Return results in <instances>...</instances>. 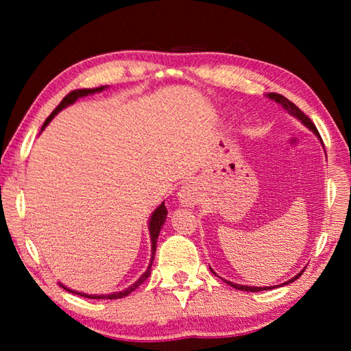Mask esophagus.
Here are the masks:
<instances>
[{
    "label": "esophagus",
    "mask_w": 351,
    "mask_h": 351,
    "mask_svg": "<svg viewBox=\"0 0 351 351\" xmlns=\"http://www.w3.org/2000/svg\"><path fill=\"white\" fill-rule=\"evenodd\" d=\"M198 187L193 182H184L178 192V201L184 207H192L198 203Z\"/></svg>",
    "instance_id": "34e87169"
}]
</instances>
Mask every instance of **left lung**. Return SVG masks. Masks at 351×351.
<instances>
[{
    "label": "left lung",
    "instance_id": "obj_1",
    "mask_svg": "<svg viewBox=\"0 0 351 351\" xmlns=\"http://www.w3.org/2000/svg\"><path fill=\"white\" fill-rule=\"evenodd\" d=\"M266 97L268 99H271V100H274L276 104H278L282 106V108L288 112V114H291L293 117H295V119H299V121L304 123V125L306 127V128H310L311 132L317 136V138L320 139V134H319V132H317V128H316V125H314V123L311 122V119L308 117V116H305L304 112H302L299 108H297V106L291 102V100H288L287 97H283L282 94H277V93H269V94H266ZM322 141V139H320ZM210 271L213 272V269L210 268ZM302 272L304 271H300L299 274L297 276H294L293 278H289V280H287L285 283H282V285H277V287H283V285H288V283H291V282H294V280H297V278H299L300 276H302ZM213 274H215V272H213ZM223 280L228 283V285H230V287H234L235 289H240V291H251V293H258V291H266V289H272V288H276V287H247V285H240V283H234V282H229V280H226V278H223Z\"/></svg>",
    "mask_w": 351,
    "mask_h": 351
}]
</instances>
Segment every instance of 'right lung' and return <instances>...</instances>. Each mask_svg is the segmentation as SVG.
Segmentation results:
<instances>
[{"mask_svg": "<svg viewBox=\"0 0 351 351\" xmlns=\"http://www.w3.org/2000/svg\"><path fill=\"white\" fill-rule=\"evenodd\" d=\"M106 88H108V86L93 88V90H75V91H71V93L68 94V96L62 100L60 105H58L57 108L51 112V116L46 119L45 123H43V127H41V132H43V130L46 128V125H49V122L58 114V112H60L63 108H66V106L73 105L77 99L85 97V96H88V94L100 93V91L106 90ZM165 218H167V209H165L164 203H161V204H159V206L156 207V209L153 210L152 217H150V221H148V232H150V240H152V258H150V263H148L147 271L138 278V280H136V282L132 285V287H128L127 289H122V291H116V293H111V294H86V293H79V291H74V289H71V288H68V287H64V285H63L62 282H58V285H60V287H62L63 289L69 291V293L77 294V295H82V297H88V299H110V300H111V299H121V297L128 295L130 293H132V291H134L136 288H138L141 283H144V280H147V278L150 277L152 265H153V260H154V252H156L158 237H159V232H161L162 224L165 223Z\"/></svg>", "mask_w": 351, "mask_h": 351, "instance_id": "obj_1", "label": "right lung"}]
</instances>
